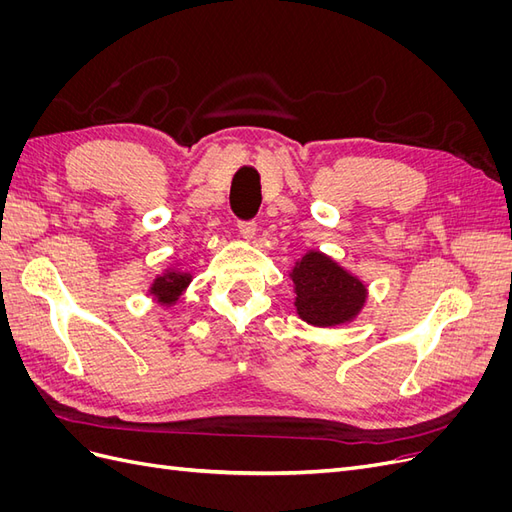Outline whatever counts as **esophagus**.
Segmentation results:
<instances>
[{"mask_svg":"<svg viewBox=\"0 0 512 512\" xmlns=\"http://www.w3.org/2000/svg\"><path fill=\"white\" fill-rule=\"evenodd\" d=\"M239 235L243 241H254L256 237V224L254 222H241L239 224Z\"/></svg>","mask_w":512,"mask_h":512,"instance_id":"1","label":"esophagus"}]
</instances>
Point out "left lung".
I'll list each match as a JSON object with an SVG mask.
<instances>
[{
	"label": "left lung",
	"instance_id": "left-lung-1",
	"mask_svg": "<svg viewBox=\"0 0 512 512\" xmlns=\"http://www.w3.org/2000/svg\"><path fill=\"white\" fill-rule=\"evenodd\" d=\"M288 275L297 294V314L314 327H342L359 316L367 303L365 282L318 250L305 252Z\"/></svg>",
	"mask_w": 512,
	"mask_h": 512
}]
</instances>
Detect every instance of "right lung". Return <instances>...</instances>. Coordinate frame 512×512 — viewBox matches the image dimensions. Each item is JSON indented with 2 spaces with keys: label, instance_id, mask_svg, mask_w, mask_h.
<instances>
[{
  "label": "right lung",
  "instance_id": "1",
  "mask_svg": "<svg viewBox=\"0 0 512 512\" xmlns=\"http://www.w3.org/2000/svg\"><path fill=\"white\" fill-rule=\"evenodd\" d=\"M192 284V271L183 269L181 265H173L164 269L160 275H156V280L151 282L147 294L153 299V303H158L162 307H175L181 299V294L188 290Z\"/></svg>",
  "mask_w": 512,
  "mask_h": 512
}]
</instances>
